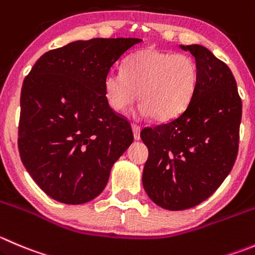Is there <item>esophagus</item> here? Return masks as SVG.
Masks as SVG:
<instances>
[{"mask_svg":"<svg viewBox=\"0 0 255 255\" xmlns=\"http://www.w3.org/2000/svg\"><path fill=\"white\" fill-rule=\"evenodd\" d=\"M132 130H133V135H134L135 140L140 139V127L137 125H132Z\"/></svg>","mask_w":255,"mask_h":255,"instance_id":"obj_1","label":"esophagus"}]
</instances>
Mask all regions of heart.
Returning <instances> with one entry per match:
<instances>
[{
  "label": "heart",
  "instance_id": "obj_1",
  "mask_svg": "<svg viewBox=\"0 0 255 255\" xmlns=\"http://www.w3.org/2000/svg\"><path fill=\"white\" fill-rule=\"evenodd\" d=\"M198 83V66L190 56L154 48L130 54L122 71L112 70L103 80L108 106L125 112L139 95L140 115L158 122L173 120L185 110Z\"/></svg>",
  "mask_w": 255,
  "mask_h": 255
}]
</instances>
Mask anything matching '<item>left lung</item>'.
I'll return each mask as SVG.
<instances>
[{"instance_id":"1","label":"left lung","mask_w":255,"mask_h":255,"mask_svg":"<svg viewBox=\"0 0 255 255\" xmlns=\"http://www.w3.org/2000/svg\"><path fill=\"white\" fill-rule=\"evenodd\" d=\"M180 48L198 66L193 97L178 117L140 132L149 152L143 187L168 211L198 206L218 189L236 162L242 121V100L228 66L201 44Z\"/></svg>"}]
</instances>
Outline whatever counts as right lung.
Listing matches in <instances>:
<instances>
[{"instance_id":"right-lung-1","label":"right lung","mask_w":255,"mask_h":255,"mask_svg":"<svg viewBox=\"0 0 255 255\" xmlns=\"http://www.w3.org/2000/svg\"><path fill=\"white\" fill-rule=\"evenodd\" d=\"M139 38L75 41L39 57L23 81L18 149L47 196L83 204L102 193L133 142L129 122L108 106L103 80Z\"/></svg>"}]
</instances>
